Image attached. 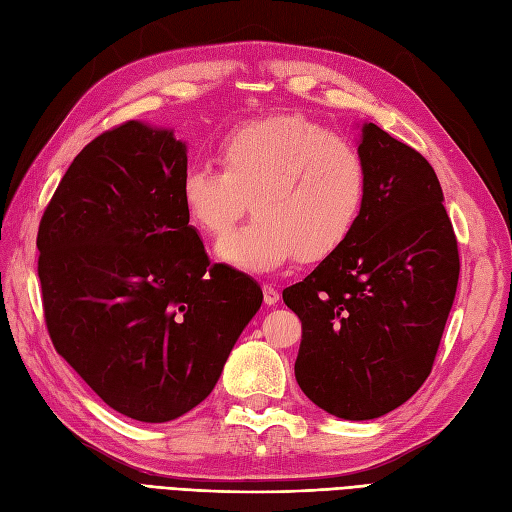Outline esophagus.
I'll use <instances>...</instances> for the list:
<instances>
[{"label":"esophagus","mask_w":512,"mask_h":512,"mask_svg":"<svg viewBox=\"0 0 512 512\" xmlns=\"http://www.w3.org/2000/svg\"><path fill=\"white\" fill-rule=\"evenodd\" d=\"M261 292H264V303L268 305V307H272V305H277L279 303V290H277V287H272V285H264V287H261Z\"/></svg>","instance_id":"34e87169"}]
</instances>
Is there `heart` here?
<instances>
[{"label":"heart","instance_id":"b5f03b06","mask_svg":"<svg viewBox=\"0 0 512 512\" xmlns=\"http://www.w3.org/2000/svg\"><path fill=\"white\" fill-rule=\"evenodd\" d=\"M222 168L192 166L181 203L209 238L229 233L251 209L257 218L227 235L218 259L266 274L300 257L316 264L355 233L368 201V166L350 140L298 114L233 127L218 144Z\"/></svg>","mask_w":512,"mask_h":512}]
</instances>
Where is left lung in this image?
Masks as SVG:
<instances>
[{
	"instance_id": "8db88e82",
	"label": "left lung",
	"mask_w": 512,
	"mask_h": 512,
	"mask_svg": "<svg viewBox=\"0 0 512 512\" xmlns=\"http://www.w3.org/2000/svg\"><path fill=\"white\" fill-rule=\"evenodd\" d=\"M368 201L355 233L283 290L303 322L296 381L320 409L363 422L409 400L432 370L458 283V246L435 170L363 123Z\"/></svg>"
}]
</instances>
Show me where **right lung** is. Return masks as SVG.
Segmentation results:
<instances>
[{
    "instance_id": "add662e5",
    "label": "right lung",
    "mask_w": 512,
    "mask_h": 512,
    "mask_svg": "<svg viewBox=\"0 0 512 512\" xmlns=\"http://www.w3.org/2000/svg\"><path fill=\"white\" fill-rule=\"evenodd\" d=\"M186 142L129 121L75 157L38 227L51 342L97 396L162 424L216 387L261 287L209 266L181 203Z\"/></svg>"
}]
</instances>
